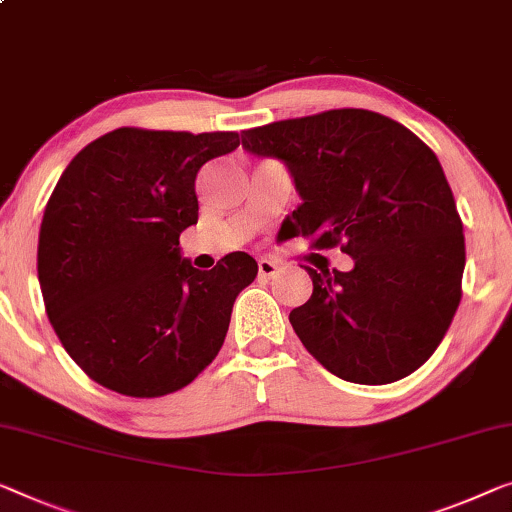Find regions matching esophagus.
<instances>
[{
    "mask_svg": "<svg viewBox=\"0 0 512 512\" xmlns=\"http://www.w3.org/2000/svg\"><path fill=\"white\" fill-rule=\"evenodd\" d=\"M257 269H259V276L271 278L273 273L278 271V264L273 262V259H259V262H257Z\"/></svg>",
    "mask_w": 512,
    "mask_h": 512,
    "instance_id": "esophagus-1",
    "label": "esophagus"
}]
</instances>
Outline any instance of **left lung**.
<instances>
[{
    "mask_svg": "<svg viewBox=\"0 0 512 512\" xmlns=\"http://www.w3.org/2000/svg\"><path fill=\"white\" fill-rule=\"evenodd\" d=\"M280 158L301 195L294 236L340 246L352 271L324 269L289 312L303 347L354 384H391L434 354L462 299L464 234L439 158L398 121L342 108L241 133Z\"/></svg>",
    "mask_w": 512,
    "mask_h": 512,
    "instance_id": "obj_1",
    "label": "left lung"
}]
</instances>
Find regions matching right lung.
I'll return each instance as SVG.
<instances>
[{
  "mask_svg": "<svg viewBox=\"0 0 512 512\" xmlns=\"http://www.w3.org/2000/svg\"><path fill=\"white\" fill-rule=\"evenodd\" d=\"M236 147L239 133L117 128L59 177L38 234V282L57 338L96 384L160 398L218 356L257 262L230 253L200 271L179 236L197 223L200 167Z\"/></svg>",
  "mask_w": 512,
  "mask_h": 512,
  "instance_id": "right-lung-1",
  "label": "right lung"
}]
</instances>
